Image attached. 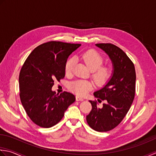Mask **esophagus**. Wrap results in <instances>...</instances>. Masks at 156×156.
<instances>
[{"label":"esophagus","mask_w":156,"mask_h":156,"mask_svg":"<svg viewBox=\"0 0 156 156\" xmlns=\"http://www.w3.org/2000/svg\"><path fill=\"white\" fill-rule=\"evenodd\" d=\"M83 100H84L83 98L80 97V96H76V100L77 101H83Z\"/></svg>","instance_id":"1"}]
</instances>
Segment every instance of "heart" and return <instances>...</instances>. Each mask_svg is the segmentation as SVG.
Segmentation results:
<instances>
[{"mask_svg": "<svg viewBox=\"0 0 156 156\" xmlns=\"http://www.w3.org/2000/svg\"><path fill=\"white\" fill-rule=\"evenodd\" d=\"M79 56L84 60L91 71H93V77L98 83H104L109 79L111 75V69L109 66H101L104 62V58L99 53L91 50L82 53ZM75 63V58H71L66 61L65 67L66 75L72 73ZM92 87V83L86 80H76L70 84L71 90L79 96H84L91 90Z\"/></svg>", "mask_w": 156, "mask_h": 156, "instance_id": "heart-1", "label": "heart"}]
</instances>
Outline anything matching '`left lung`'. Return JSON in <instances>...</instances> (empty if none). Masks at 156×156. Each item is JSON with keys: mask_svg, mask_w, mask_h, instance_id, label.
<instances>
[{"mask_svg": "<svg viewBox=\"0 0 156 156\" xmlns=\"http://www.w3.org/2000/svg\"><path fill=\"white\" fill-rule=\"evenodd\" d=\"M108 55L112 63V75L107 83L94 93L101 103L90 100L92 106L86 120L91 129L106 132L118 126L128 112L134 100L136 73L135 66L125 52L112 44H96Z\"/></svg>", "mask_w": 156, "mask_h": 156, "instance_id": "left-lung-1", "label": "left lung"}]
</instances>
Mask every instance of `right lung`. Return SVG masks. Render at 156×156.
I'll return each mask as SVG.
<instances>
[{
    "instance_id": "right-lung-1",
    "label": "right lung",
    "mask_w": 156,
    "mask_h": 156,
    "mask_svg": "<svg viewBox=\"0 0 156 156\" xmlns=\"http://www.w3.org/2000/svg\"><path fill=\"white\" fill-rule=\"evenodd\" d=\"M80 46L51 41L36 48L25 61L19 77L20 99L28 116L37 125L55 126L75 101L73 94L64 91L58 96L52 87L55 80L65 77L66 60Z\"/></svg>"
}]
</instances>
